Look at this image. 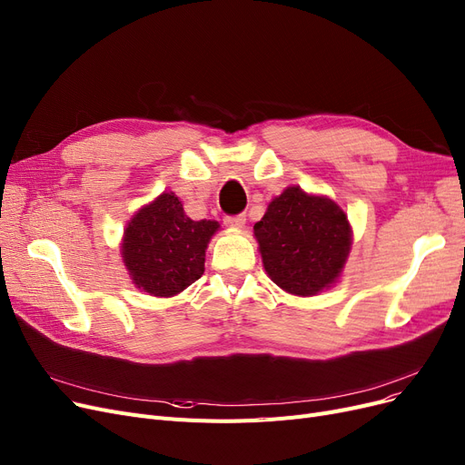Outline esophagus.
<instances>
[{"label": "esophagus", "mask_w": 465, "mask_h": 465, "mask_svg": "<svg viewBox=\"0 0 465 465\" xmlns=\"http://www.w3.org/2000/svg\"><path fill=\"white\" fill-rule=\"evenodd\" d=\"M245 220H247L245 214H233V216L223 218V223H226V226H230V228H243Z\"/></svg>", "instance_id": "1"}]
</instances>
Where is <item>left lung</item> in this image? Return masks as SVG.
<instances>
[{
    "instance_id": "left-lung-1",
    "label": "left lung",
    "mask_w": 465,
    "mask_h": 465,
    "mask_svg": "<svg viewBox=\"0 0 465 465\" xmlns=\"http://www.w3.org/2000/svg\"><path fill=\"white\" fill-rule=\"evenodd\" d=\"M264 270L293 295H316L330 287L351 251L347 214L325 199L287 187L254 223Z\"/></svg>"
}]
</instances>
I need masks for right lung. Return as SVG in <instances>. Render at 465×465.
I'll return each mask as SVG.
<instances>
[{
  "mask_svg": "<svg viewBox=\"0 0 465 465\" xmlns=\"http://www.w3.org/2000/svg\"><path fill=\"white\" fill-rule=\"evenodd\" d=\"M214 220H192L174 193L143 206L124 232L123 259L134 283L154 297L178 295L204 272Z\"/></svg>",
  "mask_w": 465,
  "mask_h": 465,
  "instance_id": "1",
  "label": "right lung"
}]
</instances>
